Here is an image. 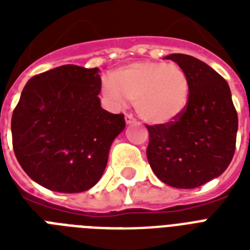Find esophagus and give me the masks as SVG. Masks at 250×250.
<instances>
[{"label":"esophagus","instance_id":"obj_1","mask_svg":"<svg viewBox=\"0 0 250 250\" xmlns=\"http://www.w3.org/2000/svg\"><path fill=\"white\" fill-rule=\"evenodd\" d=\"M125 123L127 125H133V123H136V119L131 114H125Z\"/></svg>","mask_w":250,"mask_h":250}]
</instances>
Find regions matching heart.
<instances>
[{
  "label": "heart",
  "instance_id": "obj_1",
  "mask_svg": "<svg viewBox=\"0 0 250 250\" xmlns=\"http://www.w3.org/2000/svg\"><path fill=\"white\" fill-rule=\"evenodd\" d=\"M102 92L115 105H122L125 98L132 101L145 122L165 125L186 110L190 83L178 63L141 61L115 70L111 82L102 83Z\"/></svg>",
  "mask_w": 250,
  "mask_h": 250
}]
</instances>
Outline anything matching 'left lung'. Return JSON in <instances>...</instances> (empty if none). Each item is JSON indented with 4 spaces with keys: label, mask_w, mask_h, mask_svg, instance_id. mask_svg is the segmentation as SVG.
<instances>
[{
    "label": "left lung",
    "mask_w": 250,
    "mask_h": 250,
    "mask_svg": "<svg viewBox=\"0 0 250 250\" xmlns=\"http://www.w3.org/2000/svg\"><path fill=\"white\" fill-rule=\"evenodd\" d=\"M166 58L188 74L189 101L174 121L146 125V157L153 172L165 184L190 189L218 178L231 164L237 113L229 83L215 70L187 54Z\"/></svg>",
    "instance_id": "left-lung-1"
}]
</instances>
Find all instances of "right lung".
Segmentation results:
<instances>
[{"label":"right lung","instance_id":"1","mask_svg":"<svg viewBox=\"0 0 250 250\" xmlns=\"http://www.w3.org/2000/svg\"><path fill=\"white\" fill-rule=\"evenodd\" d=\"M96 68L64 64L25 84L11 118L13 148L25 174L54 192L79 193L101 179L123 114L101 107Z\"/></svg>","mask_w":250,"mask_h":250}]
</instances>
